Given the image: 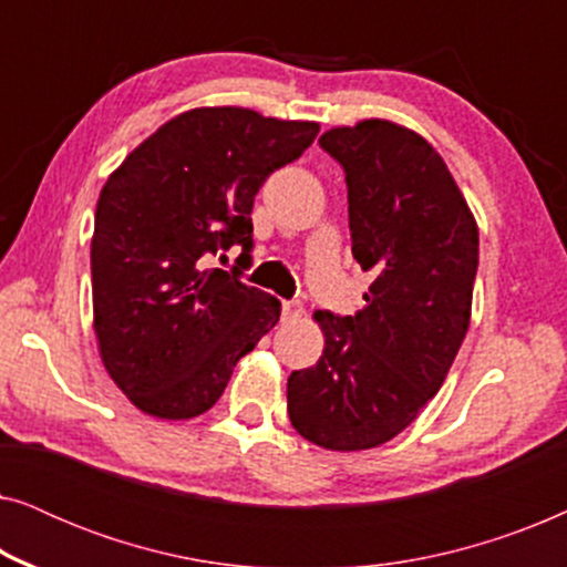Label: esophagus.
I'll return each mask as SVG.
<instances>
[{
    "mask_svg": "<svg viewBox=\"0 0 567 567\" xmlns=\"http://www.w3.org/2000/svg\"><path fill=\"white\" fill-rule=\"evenodd\" d=\"M281 309H284V320L286 322H293V320H299L301 315H305V305H301V301H284L281 305Z\"/></svg>",
    "mask_w": 567,
    "mask_h": 567,
    "instance_id": "obj_1",
    "label": "esophagus"
}]
</instances>
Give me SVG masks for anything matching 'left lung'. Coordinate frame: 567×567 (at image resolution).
Segmentation results:
<instances>
[{
    "label": "left lung",
    "mask_w": 567,
    "mask_h": 567,
    "mask_svg": "<svg viewBox=\"0 0 567 567\" xmlns=\"http://www.w3.org/2000/svg\"><path fill=\"white\" fill-rule=\"evenodd\" d=\"M320 146L346 169L353 258L374 270L353 317L317 309L324 348L286 384L291 425L330 452L382 446L415 421L452 369L472 315L477 221L421 134L367 118Z\"/></svg>",
    "instance_id": "8db88e82"
}]
</instances>
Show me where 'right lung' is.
Segmentation results:
<instances>
[{
  "label": "right lung",
  "instance_id": "obj_1",
  "mask_svg": "<svg viewBox=\"0 0 567 567\" xmlns=\"http://www.w3.org/2000/svg\"><path fill=\"white\" fill-rule=\"evenodd\" d=\"M320 123L250 107H193L144 138L97 198L92 328L103 367L131 405L190 421L281 317V301L208 255L252 247V200L274 169L315 142Z\"/></svg>",
  "mask_w": 567,
  "mask_h": 567
}]
</instances>
